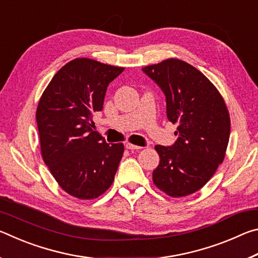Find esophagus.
<instances>
[{
  "mask_svg": "<svg viewBox=\"0 0 258 258\" xmlns=\"http://www.w3.org/2000/svg\"><path fill=\"white\" fill-rule=\"evenodd\" d=\"M125 147L127 148L128 150H140L142 148V147H140V146H134V145H132V143H126Z\"/></svg>",
  "mask_w": 258,
  "mask_h": 258,
  "instance_id": "1",
  "label": "esophagus"
}]
</instances>
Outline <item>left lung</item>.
I'll return each instance as SVG.
<instances>
[{"mask_svg": "<svg viewBox=\"0 0 258 258\" xmlns=\"http://www.w3.org/2000/svg\"><path fill=\"white\" fill-rule=\"evenodd\" d=\"M142 72L163 91L167 118L177 124L176 141L155 147L160 161L152 180L166 195L184 197L202 189L224 159L228 109L211 81L184 61L167 59Z\"/></svg>", "mask_w": 258, "mask_h": 258, "instance_id": "left-lung-1", "label": "left lung"}]
</instances>
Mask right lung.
Here are the masks:
<instances>
[{"instance_id": "right-lung-1", "label": "right lung", "mask_w": 258, "mask_h": 258, "mask_svg": "<svg viewBox=\"0 0 258 258\" xmlns=\"http://www.w3.org/2000/svg\"><path fill=\"white\" fill-rule=\"evenodd\" d=\"M123 71L92 59L72 60L38 102L43 160L59 185L78 199L106 192L123 157V143H107L92 121L94 112L102 110L108 85Z\"/></svg>"}]
</instances>
